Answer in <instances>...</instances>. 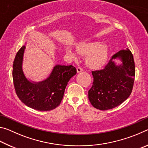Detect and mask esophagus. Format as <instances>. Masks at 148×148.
<instances>
[{
  "label": "esophagus",
  "mask_w": 148,
  "mask_h": 148,
  "mask_svg": "<svg viewBox=\"0 0 148 148\" xmlns=\"http://www.w3.org/2000/svg\"><path fill=\"white\" fill-rule=\"evenodd\" d=\"M82 71H83V69H82L81 66L77 67V72H81Z\"/></svg>",
  "instance_id": "obj_1"
}]
</instances>
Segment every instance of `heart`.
<instances>
[{
  "mask_svg": "<svg viewBox=\"0 0 148 148\" xmlns=\"http://www.w3.org/2000/svg\"><path fill=\"white\" fill-rule=\"evenodd\" d=\"M76 50L79 54L87 56L86 64L90 68L98 69L106 63L108 58V47L104 44L97 42H81L76 46ZM67 53L74 59H76L77 55L71 47H66Z\"/></svg>",
  "mask_w": 148,
  "mask_h": 148,
  "instance_id": "1",
  "label": "heart"
}]
</instances>
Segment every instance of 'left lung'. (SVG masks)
I'll return each instance as SVG.
<instances>
[{"label":"left lung","mask_w":148,"mask_h":148,"mask_svg":"<svg viewBox=\"0 0 148 148\" xmlns=\"http://www.w3.org/2000/svg\"><path fill=\"white\" fill-rule=\"evenodd\" d=\"M119 58L122 64L113 61ZM93 82L88 91L92 106L101 110L119 106L131 95L134 85L135 66L133 56L129 49H121L112 57L104 69L92 71Z\"/></svg>","instance_id":"1"}]
</instances>
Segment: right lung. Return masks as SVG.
<instances>
[{"label":"right lung","instance_id":"obj_1","mask_svg":"<svg viewBox=\"0 0 148 148\" xmlns=\"http://www.w3.org/2000/svg\"><path fill=\"white\" fill-rule=\"evenodd\" d=\"M25 46L21 47L13 64L14 86L17 96L26 106L38 111H49L61 103L68 82L76 74L72 65H56L49 77L38 83L27 79L22 70V61Z\"/></svg>","mask_w":148,"mask_h":148}]
</instances>
